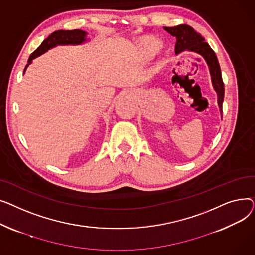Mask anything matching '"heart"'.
<instances>
[{
	"label": "heart",
	"instance_id": "1",
	"mask_svg": "<svg viewBox=\"0 0 255 255\" xmlns=\"http://www.w3.org/2000/svg\"><path fill=\"white\" fill-rule=\"evenodd\" d=\"M160 48L159 40L150 35L138 37L133 43V52L136 59L141 62L151 60Z\"/></svg>",
	"mask_w": 255,
	"mask_h": 255
}]
</instances>
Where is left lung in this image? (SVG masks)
<instances>
[{"mask_svg": "<svg viewBox=\"0 0 255 255\" xmlns=\"http://www.w3.org/2000/svg\"><path fill=\"white\" fill-rule=\"evenodd\" d=\"M171 36L176 37V53H180L184 50L194 51L202 56L210 68L212 76L213 87L215 89L218 96V105L222 115V104L224 99V84L222 80L221 69L216 57V53L211 48V46L205 42V38L197 33L192 26L188 24H179L176 26H164Z\"/></svg>", "mask_w": 255, "mask_h": 255, "instance_id": "left-lung-1", "label": "left lung"}]
</instances>
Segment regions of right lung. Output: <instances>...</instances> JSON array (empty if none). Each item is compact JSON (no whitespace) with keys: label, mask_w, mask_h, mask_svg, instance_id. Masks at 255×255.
Returning a JSON list of instances; mask_svg holds the SVG:
<instances>
[{"label":"right lung","mask_w":255,"mask_h":255,"mask_svg":"<svg viewBox=\"0 0 255 255\" xmlns=\"http://www.w3.org/2000/svg\"><path fill=\"white\" fill-rule=\"evenodd\" d=\"M87 32L83 30H59L51 33L46 39L43 40V42L39 45V47L32 52L28 60V64H26L23 72L25 71L26 67H28L32 60L37 58L38 56L42 55L45 51L50 49L51 47H55L57 45H67V44H82L87 40Z\"/></svg>","instance_id":"right-lung-1"}]
</instances>
